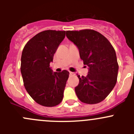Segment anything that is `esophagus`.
<instances>
[{
  "mask_svg": "<svg viewBox=\"0 0 134 134\" xmlns=\"http://www.w3.org/2000/svg\"><path fill=\"white\" fill-rule=\"evenodd\" d=\"M69 75L71 76H75V72H71V71H70V72H69Z\"/></svg>",
  "mask_w": 134,
  "mask_h": 134,
  "instance_id": "1",
  "label": "esophagus"
}]
</instances>
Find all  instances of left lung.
Returning <instances> with one entry per match:
<instances>
[{
    "mask_svg": "<svg viewBox=\"0 0 134 134\" xmlns=\"http://www.w3.org/2000/svg\"><path fill=\"white\" fill-rule=\"evenodd\" d=\"M66 36L78 48L83 64L90 67L86 76L77 75L79 83L75 92L78 99L89 104L102 102L117 82L119 65L114 48L94 30H68Z\"/></svg>",
    "mask_w": 134,
    "mask_h": 134,
    "instance_id": "left-lung-1",
    "label": "left lung"
}]
</instances>
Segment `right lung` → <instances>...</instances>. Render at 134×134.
<instances>
[{
  "label": "right lung",
  "mask_w": 134,
  "mask_h": 134,
  "mask_svg": "<svg viewBox=\"0 0 134 134\" xmlns=\"http://www.w3.org/2000/svg\"><path fill=\"white\" fill-rule=\"evenodd\" d=\"M65 36V31L48 30L34 36L25 44L21 72L25 87L35 102L52 107L62 101L69 72H53L50 63Z\"/></svg>",
  "instance_id": "add662e5"
}]
</instances>
